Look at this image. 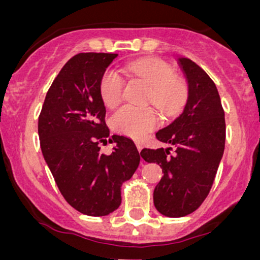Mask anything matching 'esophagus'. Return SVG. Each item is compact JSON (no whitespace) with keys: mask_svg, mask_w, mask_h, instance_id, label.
<instances>
[{"mask_svg":"<svg viewBox=\"0 0 260 260\" xmlns=\"http://www.w3.org/2000/svg\"><path fill=\"white\" fill-rule=\"evenodd\" d=\"M136 145H137V149H138V151L140 153V151H142V149H143V145H142V143H139V142H136Z\"/></svg>","mask_w":260,"mask_h":260,"instance_id":"1","label":"esophagus"}]
</instances>
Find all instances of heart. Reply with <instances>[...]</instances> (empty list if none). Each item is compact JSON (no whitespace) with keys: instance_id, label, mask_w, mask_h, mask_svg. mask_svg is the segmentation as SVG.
Segmentation results:
<instances>
[{"instance_id":"heart-1","label":"heart","mask_w":260,"mask_h":260,"mask_svg":"<svg viewBox=\"0 0 260 260\" xmlns=\"http://www.w3.org/2000/svg\"><path fill=\"white\" fill-rule=\"evenodd\" d=\"M126 71L134 80L150 86L147 101L165 116H174L183 109L188 99V85L183 78L175 76L174 68L165 61L151 58L129 62ZM123 91L124 80L121 74L111 68L106 70L99 82V92L104 105H117L123 98ZM157 123L159 117L151 107L123 106L111 117V127L115 132L134 139L143 138Z\"/></svg>"}]
</instances>
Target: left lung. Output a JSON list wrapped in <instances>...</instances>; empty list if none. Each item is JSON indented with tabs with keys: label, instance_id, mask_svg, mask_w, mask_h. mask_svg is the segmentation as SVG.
Here are the masks:
<instances>
[{
	"label": "left lung",
	"instance_id": "1",
	"mask_svg": "<svg viewBox=\"0 0 260 260\" xmlns=\"http://www.w3.org/2000/svg\"><path fill=\"white\" fill-rule=\"evenodd\" d=\"M180 64L188 80L186 106L171 124L155 134L172 148H145L140 153L145 161L162 169V178L154 189V205L169 217L186 216L205 201L226 138L225 113L215 83L189 58H180Z\"/></svg>",
	"mask_w": 260,
	"mask_h": 260
}]
</instances>
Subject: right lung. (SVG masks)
Segmentation results:
<instances>
[{
    "mask_svg": "<svg viewBox=\"0 0 260 260\" xmlns=\"http://www.w3.org/2000/svg\"><path fill=\"white\" fill-rule=\"evenodd\" d=\"M117 53L83 52L59 71L45 98L38 132L44 159L71 207L104 216L121 204V184L138 169L140 156L129 138L113 134L111 154L100 151L110 136L99 82Z\"/></svg>",
    "mask_w": 260,
    "mask_h": 260,
    "instance_id": "obj_1",
    "label": "right lung"
}]
</instances>
